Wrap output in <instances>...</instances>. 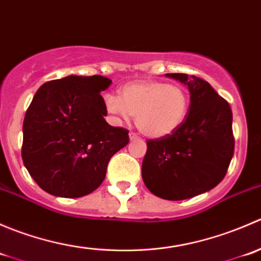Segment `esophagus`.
<instances>
[{"mask_svg":"<svg viewBox=\"0 0 261 261\" xmlns=\"http://www.w3.org/2000/svg\"><path fill=\"white\" fill-rule=\"evenodd\" d=\"M128 139H130V141H135V140H139V136L136 135V134H134V133H130L128 134Z\"/></svg>","mask_w":261,"mask_h":261,"instance_id":"1","label":"esophagus"}]
</instances>
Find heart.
I'll return each mask as SVG.
<instances>
[{
  "label": "heart",
  "mask_w": 261,
  "mask_h": 261,
  "mask_svg": "<svg viewBox=\"0 0 261 261\" xmlns=\"http://www.w3.org/2000/svg\"><path fill=\"white\" fill-rule=\"evenodd\" d=\"M107 112L127 122L135 116L136 127L151 139L174 134L183 125L189 109L188 93L179 86L159 81H136L120 89V98L103 97Z\"/></svg>",
  "instance_id": "obj_1"
}]
</instances>
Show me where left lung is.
<instances>
[{"mask_svg": "<svg viewBox=\"0 0 261 261\" xmlns=\"http://www.w3.org/2000/svg\"><path fill=\"white\" fill-rule=\"evenodd\" d=\"M165 77L188 88L191 105L174 134L147 141L141 175L152 194L181 201L211 191L226 175L235 146L232 112L208 82L183 73Z\"/></svg>", "mask_w": 261, "mask_h": 261, "instance_id": "obj_1", "label": "left lung"}]
</instances>
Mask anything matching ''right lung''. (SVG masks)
<instances>
[{"instance_id":"obj_1","label":"right lung","mask_w":261,"mask_h":261,"mask_svg":"<svg viewBox=\"0 0 261 261\" xmlns=\"http://www.w3.org/2000/svg\"><path fill=\"white\" fill-rule=\"evenodd\" d=\"M112 83L102 75H68L36 91L22 125V160L49 194L78 198L106 177L112 155L128 144V131L105 120L99 93Z\"/></svg>"}]
</instances>
